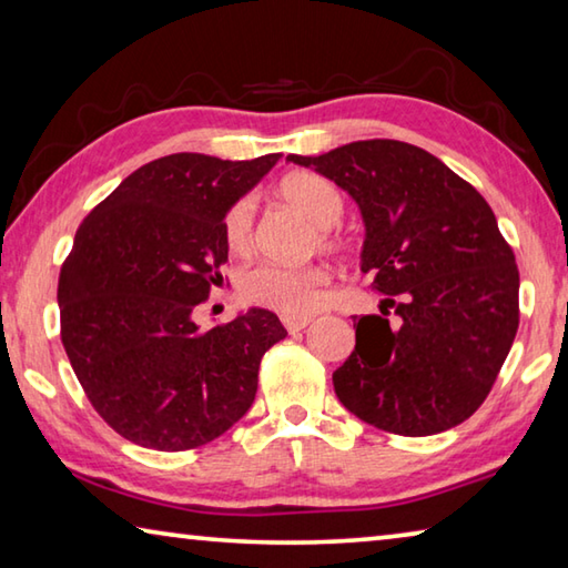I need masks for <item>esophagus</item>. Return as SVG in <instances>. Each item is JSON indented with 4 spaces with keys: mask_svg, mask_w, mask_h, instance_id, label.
<instances>
[{
    "mask_svg": "<svg viewBox=\"0 0 568 568\" xmlns=\"http://www.w3.org/2000/svg\"><path fill=\"white\" fill-rule=\"evenodd\" d=\"M307 323H311V315H283V325L287 328V333L303 331Z\"/></svg>",
    "mask_w": 568,
    "mask_h": 568,
    "instance_id": "esophagus-1",
    "label": "esophagus"
}]
</instances>
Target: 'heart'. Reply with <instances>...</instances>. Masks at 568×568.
<instances>
[{
  "label": "heart",
  "instance_id": "1",
  "mask_svg": "<svg viewBox=\"0 0 568 568\" xmlns=\"http://www.w3.org/2000/svg\"><path fill=\"white\" fill-rule=\"evenodd\" d=\"M281 195L297 213H303L315 227L328 230L343 215V197L328 180L313 172H295L285 178ZM253 220L255 200L245 195L235 200L223 220V235L233 253H245L253 245ZM325 245H331L328 235H321ZM328 283V273L323 267H277L255 265L240 275V295L250 303L273 307L283 315H307L323 303V287Z\"/></svg>",
  "mask_w": 568,
  "mask_h": 568
}]
</instances>
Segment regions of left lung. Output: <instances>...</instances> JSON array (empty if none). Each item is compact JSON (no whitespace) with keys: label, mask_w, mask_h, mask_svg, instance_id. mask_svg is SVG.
Returning a JSON list of instances; mask_svg holds the SVG:
<instances>
[{"label":"left lung","mask_w":568,"mask_h":568,"mask_svg":"<svg viewBox=\"0 0 568 568\" xmlns=\"http://www.w3.org/2000/svg\"><path fill=\"white\" fill-rule=\"evenodd\" d=\"M287 162L348 192L365 227L361 271L388 295L383 315L353 318L355 351L333 373L335 396L398 436L464 423L491 390L518 328V267L494 210L408 142L361 140Z\"/></svg>","instance_id":"obj_1"}]
</instances>
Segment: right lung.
<instances>
[{
	"label": "right lung",
	"mask_w": 568,
	"mask_h": 568,
	"mask_svg": "<svg viewBox=\"0 0 568 568\" xmlns=\"http://www.w3.org/2000/svg\"><path fill=\"white\" fill-rule=\"evenodd\" d=\"M281 155L178 152L124 178L74 235L57 287L62 345L110 428L187 450L245 416L267 348L287 331L265 307L203 331L192 318L227 263L223 220Z\"/></svg>",
	"instance_id": "obj_1"
}]
</instances>
